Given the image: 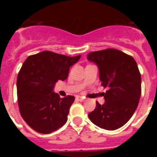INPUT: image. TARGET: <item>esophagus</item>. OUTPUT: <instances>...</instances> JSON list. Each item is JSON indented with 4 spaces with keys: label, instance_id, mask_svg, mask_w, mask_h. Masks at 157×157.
Returning a JSON list of instances; mask_svg holds the SVG:
<instances>
[{
    "label": "esophagus",
    "instance_id": "esophagus-1",
    "mask_svg": "<svg viewBox=\"0 0 157 157\" xmlns=\"http://www.w3.org/2000/svg\"><path fill=\"white\" fill-rule=\"evenodd\" d=\"M76 99H77L78 101H81V102L85 101V98H82V97H76Z\"/></svg>",
    "mask_w": 157,
    "mask_h": 157
}]
</instances>
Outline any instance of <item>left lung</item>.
I'll list each match as a JSON object with an SVG mask.
<instances>
[{
  "mask_svg": "<svg viewBox=\"0 0 157 157\" xmlns=\"http://www.w3.org/2000/svg\"><path fill=\"white\" fill-rule=\"evenodd\" d=\"M89 61L99 70L105 102H97L90 120L100 128L114 130L124 125L134 114L141 94V76L137 63L130 55L114 48L91 52Z\"/></svg>",
  "mask_w": 157,
  "mask_h": 157,
  "instance_id": "1",
  "label": "left lung"
}]
</instances>
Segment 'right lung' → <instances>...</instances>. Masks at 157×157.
Returning a JSON list of instances; mask_svg holds the SVG:
<instances>
[{"label":"right lung","instance_id":"1","mask_svg":"<svg viewBox=\"0 0 157 157\" xmlns=\"http://www.w3.org/2000/svg\"><path fill=\"white\" fill-rule=\"evenodd\" d=\"M80 58L43 51L24 61L17 80V102L21 116L35 131L50 134L66 123L75 98H60L53 91L56 82L68 77L70 67Z\"/></svg>","mask_w":157,"mask_h":157}]
</instances>
